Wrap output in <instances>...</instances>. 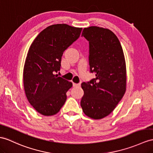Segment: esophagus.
I'll return each instance as SVG.
<instances>
[{"instance_id": "1", "label": "esophagus", "mask_w": 153, "mask_h": 153, "mask_svg": "<svg viewBox=\"0 0 153 153\" xmlns=\"http://www.w3.org/2000/svg\"><path fill=\"white\" fill-rule=\"evenodd\" d=\"M73 86L74 87H80V84H75V83H73Z\"/></svg>"}]
</instances>
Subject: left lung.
Here are the masks:
<instances>
[{
    "instance_id": "8db88e82",
    "label": "left lung",
    "mask_w": 153,
    "mask_h": 153,
    "mask_svg": "<svg viewBox=\"0 0 153 153\" xmlns=\"http://www.w3.org/2000/svg\"><path fill=\"white\" fill-rule=\"evenodd\" d=\"M82 36L89 42L90 72L96 77L82 83L84 94L80 105L87 116L100 120L113 111L125 93L123 51L117 37L109 29L89 27L84 28Z\"/></svg>"
}]
</instances>
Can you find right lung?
Returning <instances> with one entry per match:
<instances>
[{
  "label": "right lung",
  "instance_id": "obj_1",
  "mask_svg": "<svg viewBox=\"0 0 153 153\" xmlns=\"http://www.w3.org/2000/svg\"><path fill=\"white\" fill-rule=\"evenodd\" d=\"M82 28L66 24L53 25L41 32L30 47L23 69L27 98L45 116L60 110L73 84L55 74L60 69L63 53L79 38Z\"/></svg>",
  "mask_w": 153,
  "mask_h": 153
}]
</instances>
